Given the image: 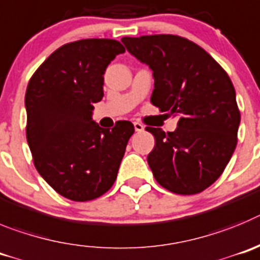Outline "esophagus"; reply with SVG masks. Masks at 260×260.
<instances>
[{
  "label": "esophagus",
  "mask_w": 260,
  "mask_h": 260,
  "mask_svg": "<svg viewBox=\"0 0 260 260\" xmlns=\"http://www.w3.org/2000/svg\"><path fill=\"white\" fill-rule=\"evenodd\" d=\"M133 127H135L136 132H142V131L145 129L144 125H142L141 123H139V121H135V123H133Z\"/></svg>",
  "instance_id": "esophagus-1"
}]
</instances>
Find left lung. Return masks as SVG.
Here are the masks:
<instances>
[{
	"mask_svg": "<svg viewBox=\"0 0 260 260\" xmlns=\"http://www.w3.org/2000/svg\"><path fill=\"white\" fill-rule=\"evenodd\" d=\"M121 43L153 71L151 104L179 116L177 128L155 137L147 155L156 181L177 194H197L223 174L237 145L240 110L232 81L193 41L175 35L123 37Z\"/></svg>",
	"mask_w": 260,
	"mask_h": 260,
	"instance_id": "left-lung-1",
	"label": "left lung"
}]
</instances>
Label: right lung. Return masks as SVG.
<instances>
[{"mask_svg": "<svg viewBox=\"0 0 260 260\" xmlns=\"http://www.w3.org/2000/svg\"><path fill=\"white\" fill-rule=\"evenodd\" d=\"M124 51L116 40L74 41L51 53L28 83L25 133L35 167L71 201H92L113 186L135 132L131 121L106 129L92 119L105 71Z\"/></svg>", "mask_w": 260, "mask_h": 260, "instance_id": "obj_1", "label": "right lung"}]
</instances>
